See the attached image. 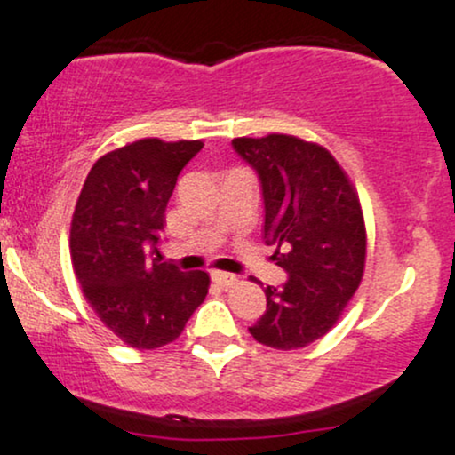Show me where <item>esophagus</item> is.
<instances>
[{"label": "esophagus", "instance_id": "34e87169", "mask_svg": "<svg viewBox=\"0 0 455 455\" xmlns=\"http://www.w3.org/2000/svg\"><path fill=\"white\" fill-rule=\"evenodd\" d=\"M212 281L216 283L220 289H231L233 284H237V276L228 272H212Z\"/></svg>", "mask_w": 455, "mask_h": 455}]
</instances>
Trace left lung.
Returning a JSON list of instances; mask_svg holds the SVG:
<instances>
[{
  "mask_svg": "<svg viewBox=\"0 0 455 455\" xmlns=\"http://www.w3.org/2000/svg\"><path fill=\"white\" fill-rule=\"evenodd\" d=\"M233 148L259 174L263 233L289 276L266 289V313L248 331L267 347H307L337 323L361 284L367 233L358 194L319 144L269 133L235 138Z\"/></svg>",
  "mask_w": 455,
  "mask_h": 455,
  "instance_id": "8db88e82",
  "label": "left lung"
}]
</instances>
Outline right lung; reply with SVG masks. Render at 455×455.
I'll use <instances>...</instances> for the list:
<instances>
[{
	"label": "right lung",
	"instance_id": "1",
	"mask_svg": "<svg viewBox=\"0 0 455 455\" xmlns=\"http://www.w3.org/2000/svg\"><path fill=\"white\" fill-rule=\"evenodd\" d=\"M201 148V140L157 138L116 148L90 168L75 204V276L97 317L129 347L172 343L207 296V272L154 257L179 172Z\"/></svg>",
	"mask_w": 455,
	"mask_h": 455
}]
</instances>
